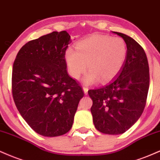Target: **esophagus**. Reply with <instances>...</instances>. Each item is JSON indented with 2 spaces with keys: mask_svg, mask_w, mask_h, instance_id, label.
<instances>
[{
  "mask_svg": "<svg viewBox=\"0 0 160 160\" xmlns=\"http://www.w3.org/2000/svg\"><path fill=\"white\" fill-rule=\"evenodd\" d=\"M83 91H84V94L87 95L88 94V88L86 87V86H83Z\"/></svg>",
  "mask_w": 160,
  "mask_h": 160,
  "instance_id": "1",
  "label": "esophagus"
}]
</instances>
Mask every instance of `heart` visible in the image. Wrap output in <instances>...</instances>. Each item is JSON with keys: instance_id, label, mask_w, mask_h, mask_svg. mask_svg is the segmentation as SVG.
Returning <instances> with one entry per match:
<instances>
[{"instance_id": "obj_1", "label": "heart", "mask_w": 160, "mask_h": 160, "mask_svg": "<svg viewBox=\"0 0 160 160\" xmlns=\"http://www.w3.org/2000/svg\"><path fill=\"white\" fill-rule=\"evenodd\" d=\"M127 54V45L121 37L93 35L78 41L76 51L67 48L65 61L69 76L76 79L88 68L84 82L92 84L99 79L107 82L113 78L123 67Z\"/></svg>"}]
</instances>
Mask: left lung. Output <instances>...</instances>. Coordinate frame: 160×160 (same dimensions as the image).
Masks as SVG:
<instances>
[{"instance_id":"1","label":"left lung","mask_w":160,"mask_h":160,"mask_svg":"<svg viewBox=\"0 0 160 160\" xmlns=\"http://www.w3.org/2000/svg\"><path fill=\"white\" fill-rule=\"evenodd\" d=\"M127 44L126 61L118 74L106 85L88 91L96 129L108 135L128 130L144 109L150 84L145 52L135 39L118 32Z\"/></svg>"}]
</instances>
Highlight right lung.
Returning <instances> with one entry per match:
<instances>
[{"label": "right lung", "mask_w": 160, "mask_h": 160, "mask_svg": "<svg viewBox=\"0 0 160 160\" xmlns=\"http://www.w3.org/2000/svg\"><path fill=\"white\" fill-rule=\"evenodd\" d=\"M67 31H53L29 41L13 63L12 92L22 117L36 132L59 136L72 128L82 88L67 71Z\"/></svg>", "instance_id": "add662e5"}]
</instances>
